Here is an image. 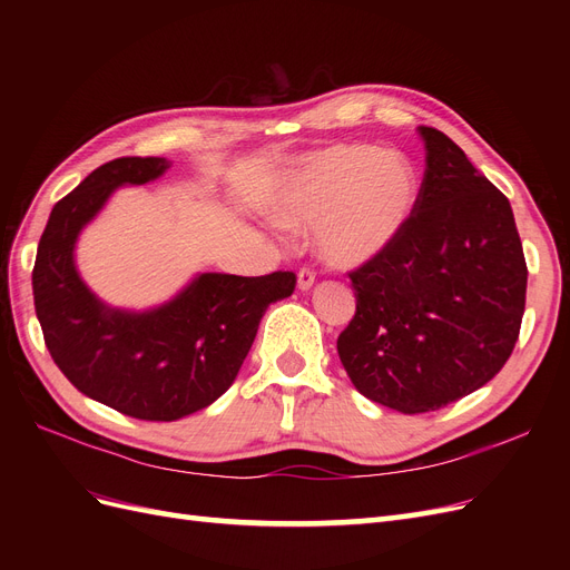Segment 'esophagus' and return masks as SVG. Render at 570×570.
<instances>
[{
	"label": "esophagus",
	"mask_w": 570,
	"mask_h": 570,
	"mask_svg": "<svg viewBox=\"0 0 570 570\" xmlns=\"http://www.w3.org/2000/svg\"><path fill=\"white\" fill-rule=\"evenodd\" d=\"M314 283H316V275L308 271V268H302L299 273H297V287L302 289V292H308L314 287Z\"/></svg>",
	"instance_id": "obj_1"
}]
</instances>
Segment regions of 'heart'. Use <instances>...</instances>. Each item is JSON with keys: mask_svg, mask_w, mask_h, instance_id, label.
I'll return each mask as SVG.
<instances>
[{"mask_svg": "<svg viewBox=\"0 0 570 570\" xmlns=\"http://www.w3.org/2000/svg\"><path fill=\"white\" fill-rule=\"evenodd\" d=\"M421 183L402 154L368 145H333L304 159L273 197L281 226L316 228L325 264L358 268L387 252L411 220Z\"/></svg>", "mask_w": 570, "mask_h": 570, "instance_id": "obj_1", "label": "heart"}]
</instances>
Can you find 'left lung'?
Returning <instances> with one entry per match:
<instances>
[{"instance_id":"8db88e82","label":"left lung","mask_w":570,"mask_h":570,"mask_svg":"<svg viewBox=\"0 0 570 570\" xmlns=\"http://www.w3.org/2000/svg\"><path fill=\"white\" fill-rule=\"evenodd\" d=\"M419 135L416 212L387 252L350 275L356 314L337 337L352 385L402 413L438 411L502 371L528 285L509 199L444 132Z\"/></svg>"}]
</instances>
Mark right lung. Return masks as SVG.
I'll return each instance as SVG.
<instances>
[{"instance_id": "right-lung-1", "label": "right lung", "mask_w": 570, "mask_h": 570, "mask_svg": "<svg viewBox=\"0 0 570 570\" xmlns=\"http://www.w3.org/2000/svg\"><path fill=\"white\" fill-rule=\"evenodd\" d=\"M159 157L114 159L49 214L32 297L47 350L85 396L142 421H178L212 406L247 358L266 308L295 289V273L262 278L195 273L174 297L147 308L111 306L82 281L76 247L120 187L159 180Z\"/></svg>"}]
</instances>
